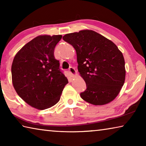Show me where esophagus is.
Segmentation results:
<instances>
[{"instance_id": "1", "label": "esophagus", "mask_w": 146, "mask_h": 146, "mask_svg": "<svg viewBox=\"0 0 146 146\" xmlns=\"http://www.w3.org/2000/svg\"><path fill=\"white\" fill-rule=\"evenodd\" d=\"M69 72H70L71 75L73 76H75L76 75V71L75 69L73 67H70L69 68Z\"/></svg>"}]
</instances>
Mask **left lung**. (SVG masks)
<instances>
[{
  "label": "left lung",
  "mask_w": 146,
  "mask_h": 146,
  "mask_svg": "<svg viewBox=\"0 0 146 146\" xmlns=\"http://www.w3.org/2000/svg\"><path fill=\"white\" fill-rule=\"evenodd\" d=\"M63 40L75 49L78 71L87 88L84 100L95 106L107 104L117 97L125 82L123 55L111 40L93 30L68 33Z\"/></svg>",
  "instance_id": "left-lung-1"
}]
</instances>
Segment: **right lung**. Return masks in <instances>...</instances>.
I'll return each mask as SVG.
<instances>
[{"label":"right lung","mask_w":146,"mask_h":146,"mask_svg":"<svg viewBox=\"0 0 146 146\" xmlns=\"http://www.w3.org/2000/svg\"><path fill=\"white\" fill-rule=\"evenodd\" d=\"M62 37L61 35L36 36L20 49L12 63V83L17 93L38 110L55 105L68 83L54 56V49Z\"/></svg>","instance_id":"obj_1"}]
</instances>
